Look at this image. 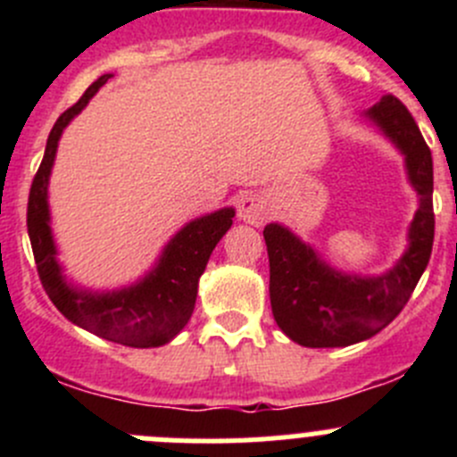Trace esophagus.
Segmentation results:
<instances>
[{
  "instance_id": "obj_1",
  "label": "esophagus",
  "mask_w": 457,
  "mask_h": 457,
  "mask_svg": "<svg viewBox=\"0 0 457 457\" xmlns=\"http://www.w3.org/2000/svg\"><path fill=\"white\" fill-rule=\"evenodd\" d=\"M270 214V207L262 201V196L250 195L245 199L238 201V219L245 220V223L252 225H262V220Z\"/></svg>"
}]
</instances>
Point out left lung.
I'll use <instances>...</instances> for the list:
<instances>
[{
    "label": "left lung",
    "mask_w": 457,
    "mask_h": 457,
    "mask_svg": "<svg viewBox=\"0 0 457 457\" xmlns=\"http://www.w3.org/2000/svg\"><path fill=\"white\" fill-rule=\"evenodd\" d=\"M367 117L404 154L409 181L420 196L409 247L386 274L336 271L316 250L278 223L262 229L270 256V301L276 325L303 347H347L385 329L407 305L433 247V161L407 105L385 95Z\"/></svg>",
    "instance_id": "8db88e82"
}]
</instances>
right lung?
<instances>
[{
  "instance_id": "1",
  "label": "right lung",
  "mask_w": 457,
  "mask_h": 457,
  "mask_svg": "<svg viewBox=\"0 0 457 457\" xmlns=\"http://www.w3.org/2000/svg\"><path fill=\"white\" fill-rule=\"evenodd\" d=\"M110 77L112 75H101L84 92V96L57 119L50 130L44 159L32 179L26 225H29L32 254H35L41 285L54 307L68 320L92 331L95 336L126 345V347H159V345L170 343L190 320L195 312L199 278L205 271L216 243L232 228L234 210L223 207L214 214L190 220L181 232L174 234L159 262L147 271L145 278L130 287L99 294L72 287L63 278L62 265L57 262L53 229H50V170H53L63 128L86 108L87 101Z\"/></svg>"
}]
</instances>
